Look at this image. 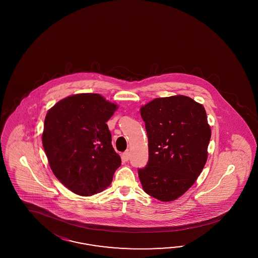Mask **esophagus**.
I'll return each instance as SVG.
<instances>
[{
    "label": "esophagus",
    "instance_id": "34e87169",
    "mask_svg": "<svg viewBox=\"0 0 258 258\" xmlns=\"http://www.w3.org/2000/svg\"><path fill=\"white\" fill-rule=\"evenodd\" d=\"M130 156H131V153H130V151L127 150V151H125V152L123 153V155H122V159H123V161L127 162V161L130 160Z\"/></svg>",
    "mask_w": 258,
    "mask_h": 258
}]
</instances>
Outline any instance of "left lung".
I'll list each match as a JSON object with an SVG mask.
<instances>
[{"mask_svg": "<svg viewBox=\"0 0 258 258\" xmlns=\"http://www.w3.org/2000/svg\"><path fill=\"white\" fill-rule=\"evenodd\" d=\"M149 163L138 170L144 191L161 202L183 195L203 171L211 127L202 104L185 95L155 98L142 106Z\"/></svg>", "mask_w": 258, "mask_h": 258, "instance_id": "8db88e82", "label": "left lung"}]
</instances>
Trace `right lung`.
I'll list each match as a JSON object with an SVG mask.
<instances>
[{"mask_svg": "<svg viewBox=\"0 0 258 258\" xmlns=\"http://www.w3.org/2000/svg\"><path fill=\"white\" fill-rule=\"evenodd\" d=\"M118 109L98 94L67 96L48 110L42 145L57 180L73 193L90 197L109 187L121 158L106 124Z\"/></svg>", "mask_w": 258, "mask_h": 258, "instance_id": "1", "label": "right lung"}]
</instances>
